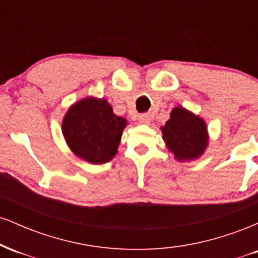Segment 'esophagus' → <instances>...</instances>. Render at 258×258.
<instances>
[{"label":"esophagus","instance_id":"esophagus-1","mask_svg":"<svg viewBox=\"0 0 258 258\" xmlns=\"http://www.w3.org/2000/svg\"><path fill=\"white\" fill-rule=\"evenodd\" d=\"M139 122L143 123V125H149L150 123V116L148 114H142L138 116Z\"/></svg>","mask_w":258,"mask_h":258}]
</instances>
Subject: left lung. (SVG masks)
<instances>
[{
  "instance_id": "8db88e82",
  "label": "left lung",
  "mask_w": 258,
  "mask_h": 258,
  "mask_svg": "<svg viewBox=\"0 0 258 258\" xmlns=\"http://www.w3.org/2000/svg\"><path fill=\"white\" fill-rule=\"evenodd\" d=\"M160 130L167 150L179 162L199 159L209 147L206 121L183 106L173 108L170 119Z\"/></svg>"
}]
</instances>
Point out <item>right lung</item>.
Segmentation results:
<instances>
[{"label": "right lung", "mask_w": 258, "mask_h": 258, "mask_svg": "<svg viewBox=\"0 0 258 258\" xmlns=\"http://www.w3.org/2000/svg\"><path fill=\"white\" fill-rule=\"evenodd\" d=\"M126 126L127 120L114 114L108 100L88 96L70 105L61 121V133L74 155L102 165L117 154Z\"/></svg>", "instance_id": "add662e5"}]
</instances>
